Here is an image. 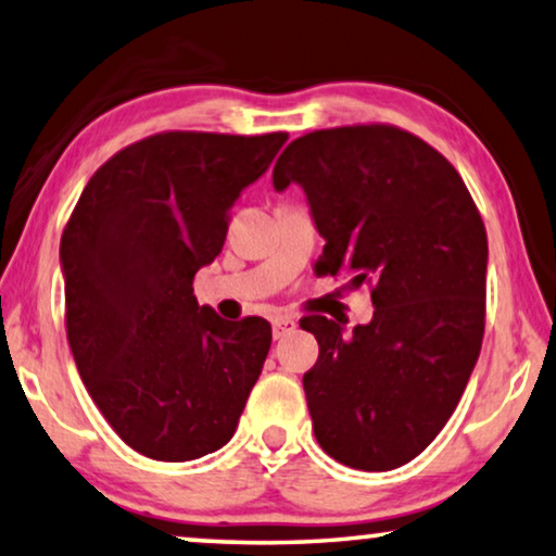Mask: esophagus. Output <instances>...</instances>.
<instances>
[{
    "label": "esophagus",
    "mask_w": 556,
    "mask_h": 556,
    "mask_svg": "<svg viewBox=\"0 0 556 556\" xmlns=\"http://www.w3.org/2000/svg\"><path fill=\"white\" fill-rule=\"evenodd\" d=\"M291 331H295V320H291V318H276V320H273V338H283Z\"/></svg>",
    "instance_id": "esophagus-1"
}]
</instances>
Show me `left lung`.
Returning <instances> with one entry per match:
<instances>
[{
  "label": "left lung",
  "instance_id": "8db88e82",
  "mask_svg": "<svg viewBox=\"0 0 556 556\" xmlns=\"http://www.w3.org/2000/svg\"><path fill=\"white\" fill-rule=\"evenodd\" d=\"M301 185L326 240L318 268L371 283L374 318L353 333L326 316L303 376L313 431L336 462L391 471L444 429L477 366L486 313V230L448 160L391 125L316 130L273 167Z\"/></svg>",
  "mask_w": 556,
  "mask_h": 556
}]
</instances>
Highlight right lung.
Wrapping results in <instances>:
<instances>
[{"label":"right lung","mask_w":556,"mask_h":556,"mask_svg":"<svg viewBox=\"0 0 556 556\" xmlns=\"http://www.w3.org/2000/svg\"><path fill=\"white\" fill-rule=\"evenodd\" d=\"M288 140L160 132L92 175L62 232L77 371L135 452L192 462L236 433L270 349L258 316L223 320L192 278L223 251L228 211Z\"/></svg>","instance_id":"1"}]
</instances>
